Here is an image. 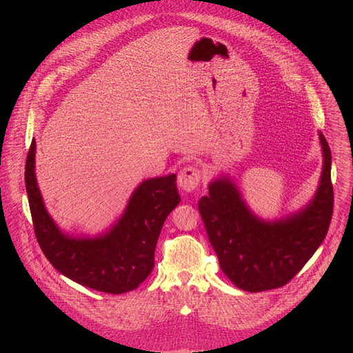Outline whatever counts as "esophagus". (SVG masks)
I'll return each mask as SVG.
<instances>
[{"mask_svg": "<svg viewBox=\"0 0 353 353\" xmlns=\"http://www.w3.org/2000/svg\"><path fill=\"white\" fill-rule=\"evenodd\" d=\"M201 182V170L196 164L183 167L178 175V186L186 193L194 192Z\"/></svg>", "mask_w": 353, "mask_h": 353, "instance_id": "esophagus-1", "label": "esophagus"}]
</instances>
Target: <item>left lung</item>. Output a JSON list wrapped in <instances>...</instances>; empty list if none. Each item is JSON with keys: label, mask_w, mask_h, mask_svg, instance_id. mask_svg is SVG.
I'll return each mask as SVG.
<instances>
[{"label": "left lung", "mask_w": 353, "mask_h": 353, "mask_svg": "<svg viewBox=\"0 0 353 353\" xmlns=\"http://www.w3.org/2000/svg\"><path fill=\"white\" fill-rule=\"evenodd\" d=\"M323 168L314 200L277 221L255 217L227 178L209 185L199 201L202 221L224 274L241 290L261 292L285 285L323 242L333 214L332 153L319 133Z\"/></svg>", "instance_id": "obj_1"}]
</instances>
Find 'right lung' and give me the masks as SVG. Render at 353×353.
Returning <instances> with one entry per match:
<instances>
[{"label": "right lung", "instance_id": "right-lung-1", "mask_svg": "<svg viewBox=\"0 0 353 353\" xmlns=\"http://www.w3.org/2000/svg\"><path fill=\"white\" fill-rule=\"evenodd\" d=\"M35 140L26 160V189L37 241L51 265L70 280L105 294L136 290L154 266V248L170 212L179 203L176 175L144 181L112 230L98 238L62 234L42 201L35 178Z\"/></svg>", "mask_w": 353, "mask_h": 353}]
</instances>
